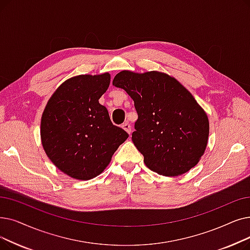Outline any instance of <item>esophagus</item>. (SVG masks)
Listing matches in <instances>:
<instances>
[{"label":"esophagus","instance_id":"obj_1","mask_svg":"<svg viewBox=\"0 0 250 250\" xmlns=\"http://www.w3.org/2000/svg\"><path fill=\"white\" fill-rule=\"evenodd\" d=\"M122 126H123V128L125 129V132H127L128 134H131V132H132V126H131V125H129L128 123H124Z\"/></svg>","mask_w":250,"mask_h":250}]
</instances>
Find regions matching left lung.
Masks as SVG:
<instances>
[{
  "mask_svg": "<svg viewBox=\"0 0 250 250\" xmlns=\"http://www.w3.org/2000/svg\"><path fill=\"white\" fill-rule=\"evenodd\" d=\"M134 100L132 140L148 168L176 177L198 164L208 145V118L191 93L169 75L124 70L112 82Z\"/></svg>",
  "mask_w": 250,
  "mask_h": 250,
  "instance_id": "left-lung-1",
  "label": "left lung"
}]
</instances>
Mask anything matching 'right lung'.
Masks as SVG:
<instances>
[{"mask_svg": "<svg viewBox=\"0 0 250 250\" xmlns=\"http://www.w3.org/2000/svg\"><path fill=\"white\" fill-rule=\"evenodd\" d=\"M110 74L78 75L64 82L48 101L41 138L51 161L67 176L91 180L105 169L128 134L114 125L100 97Z\"/></svg>", "mask_w": 250, "mask_h": 250, "instance_id": "add662e5", "label": "right lung"}]
</instances>
